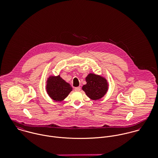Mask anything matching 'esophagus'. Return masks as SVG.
Instances as JSON below:
<instances>
[{"label": "esophagus", "mask_w": 158, "mask_h": 158, "mask_svg": "<svg viewBox=\"0 0 158 158\" xmlns=\"http://www.w3.org/2000/svg\"><path fill=\"white\" fill-rule=\"evenodd\" d=\"M74 90H75V91H80V90H81V88H80V87H77V88H75Z\"/></svg>", "instance_id": "esophagus-1"}]
</instances>
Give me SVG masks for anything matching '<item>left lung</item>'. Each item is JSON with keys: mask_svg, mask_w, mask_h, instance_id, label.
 Returning <instances> with one entry per match:
<instances>
[{"mask_svg": "<svg viewBox=\"0 0 158 158\" xmlns=\"http://www.w3.org/2000/svg\"><path fill=\"white\" fill-rule=\"evenodd\" d=\"M86 84L83 86L82 89L91 100L101 99L108 90V83L102 76L90 73L86 77Z\"/></svg>", "mask_w": 158, "mask_h": 158, "instance_id": "obj_1", "label": "left lung"}]
</instances>
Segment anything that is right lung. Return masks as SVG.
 Listing matches in <instances>:
<instances>
[{
	"label": "right lung",
	"instance_id": "obj_1",
	"mask_svg": "<svg viewBox=\"0 0 158 158\" xmlns=\"http://www.w3.org/2000/svg\"><path fill=\"white\" fill-rule=\"evenodd\" d=\"M46 90L48 96L56 102H62L72 90L69 83L65 81L60 75H50L46 81Z\"/></svg>",
	"mask_w": 158,
	"mask_h": 158
}]
</instances>
